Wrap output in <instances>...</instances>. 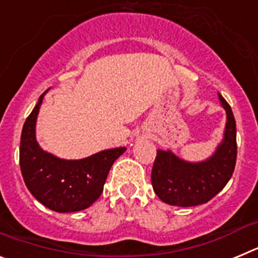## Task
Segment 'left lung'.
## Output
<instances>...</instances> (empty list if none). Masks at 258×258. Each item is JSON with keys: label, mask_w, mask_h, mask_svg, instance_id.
Instances as JSON below:
<instances>
[{"label": "left lung", "mask_w": 258, "mask_h": 258, "mask_svg": "<svg viewBox=\"0 0 258 258\" xmlns=\"http://www.w3.org/2000/svg\"><path fill=\"white\" fill-rule=\"evenodd\" d=\"M226 109L225 138L211 159L203 163L183 161L170 151H157L151 182L155 194L175 207H195L216 197L231 178L236 163V124L230 104L221 94Z\"/></svg>", "instance_id": "left-lung-1"}]
</instances>
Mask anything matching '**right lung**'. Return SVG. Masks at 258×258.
<instances>
[{
    "label": "right lung",
    "mask_w": 258,
    "mask_h": 258,
    "mask_svg": "<svg viewBox=\"0 0 258 258\" xmlns=\"http://www.w3.org/2000/svg\"><path fill=\"white\" fill-rule=\"evenodd\" d=\"M44 95H40L23 125L19 154L23 179L29 192L51 211H83L101 197L113 161L126 149L101 151L81 160H63L45 152L35 136L36 118Z\"/></svg>",
    "instance_id": "right-lung-1"
}]
</instances>
